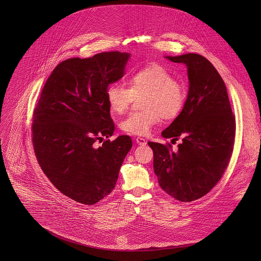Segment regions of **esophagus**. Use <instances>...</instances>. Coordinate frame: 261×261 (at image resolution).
<instances>
[{
  "mask_svg": "<svg viewBox=\"0 0 261 261\" xmlns=\"http://www.w3.org/2000/svg\"><path fill=\"white\" fill-rule=\"evenodd\" d=\"M135 143L138 144V145H140V146H144V145L147 144L146 140H144L143 138H136V139H135Z\"/></svg>",
  "mask_w": 261,
  "mask_h": 261,
  "instance_id": "1",
  "label": "esophagus"
}]
</instances>
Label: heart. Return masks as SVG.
Wrapping results in <instances>:
<instances>
[{"label": "heart", "instance_id": "obj_1", "mask_svg": "<svg viewBox=\"0 0 261 261\" xmlns=\"http://www.w3.org/2000/svg\"><path fill=\"white\" fill-rule=\"evenodd\" d=\"M129 88L120 82L109 86L106 98L111 111L121 114L126 111L134 96L143 95L140 112H132L123 118L120 130L129 135L146 136L152 127L164 118H173L181 112L186 98V91L172 73L160 64L140 68L129 77Z\"/></svg>", "mask_w": 261, "mask_h": 261}]
</instances>
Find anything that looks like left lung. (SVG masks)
I'll list each match as a JSON object with an SVG mask.
<instances>
[{
	"mask_svg": "<svg viewBox=\"0 0 261 261\" xmlns=\"http://www.w3.org/2000/svg\"><path fill=\"white\" fill-rule=\"evenodd\" d=\"M187 67L188 94L181 113L162 132L171 146L149 142L153 150V169L163 190L174 199H200L221 179L232 152L235 116L226 87L215 66L201 55L189 53L165 56Z\"/></svg>",
	"mask_w": 261,
	"mask_h": 261,
	"instance_id": "1",
	"label": "left lung"
}]
</instances>
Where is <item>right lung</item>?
<instances>
[{"label": "right lung", "mask_w": 261, "mask_h": 261, "mask_svg": "<svg viewBox=\"0 0 261 261\" xmlns=\"http://www.w3.org/2000/svg\"><path fill=\"white\" fill-rule=\"evenodd\" d=\"M129 53L109 51L71 58L54 68L34 112L33 143L49 181L72 200L92 205L114 189L132 147L128 135L113 142L106 92L126 71Z\"/></svg>", "instance_id": "1"}]
</instances>
